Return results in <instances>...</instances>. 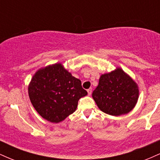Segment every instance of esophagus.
Instances as JSON below:
<instances>
[{"label":"esophagus","mask_w":160,"mask_h":160,"mask_svg":"<svg viewBox=\"0 0 160 160\" xmlns=\"http://www.w3.org/2000/svg\"><path fill=\"white\" fill-rule=\"evenodd\" d=\"M92 89H87V92H88V95H90L91 94H92Z\"/></svg>","instance_id":"obj_1"}]
</instances>
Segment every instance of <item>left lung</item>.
Here are the masks:
<instances>
[{
	"label": "left lung",
	"mask_w": 160,
	"mask_h": 160,
	"mask_svg": "<svg viewBox=\"0 0 160 160\" xmlns=\"http://www.w3.org/2000/svg\"><path fill=\"white\" fill-rule=\"evenodd\" d=\"M139 97L138 86L131 77L117 67L101 75L92 98L99 109L107 114H127L136 105Z\"/></svg>",
	"instance_id": "8db88e82"
}]
</instances>
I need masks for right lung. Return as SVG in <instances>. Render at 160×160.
Masks as SVG:
<instances>
[{"label":"right lung","mask_w":160,"mask_h":160,"mask_svg":"<svg viewBox=\"0 0 160 160\" xmlns=\"http://www.w3.org/2000/svg\"><path fill=\"white\" fill-rule=\"evenodd\" d=\"M87 92L81 81L72 76L62 63L38 69L28 84V95L33 107L43 119L58 123L72 114L79 99Z\"/></svg>","instance_id":"1"}]
</instances>
